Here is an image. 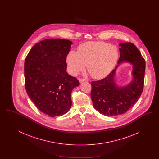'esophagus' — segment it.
Instances as JSON below:
<instances>
[{
  "mask_svg": "<svg viewBox=\"0 0 159 159\" xmlns=\"http://www.w3.org/2000/svg\"><path fill=\"white\" fill-rule=\"evenodd\" d=\"M79 82H80V83H82V82H85V81H87V79H83V78H79Z\"/></svg>",
  "mask_w": 159,
  "mask_h": 159,
  "instance_id": "1",
  "label": "esophagus"
}]
</instances>
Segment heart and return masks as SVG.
<instances>
[{"label":"heart","instance_id":"obj_1","mask_svg":"<svg viewBox=\"0 0 159 159\" xmlns=\"http://www.w3.org/2000/svg\"><path fill=\"white\" fill-rule=\"evenodd\" d=\"M118 59L116 46L104 42L89 41L80 45L77 52L71 51L67 57L69 73L75 76L82 71L85 65L88 73L95 79L108 75Z\"/></svg>","mask_w":159,"mask_h":159}]
</instances>
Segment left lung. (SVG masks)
Masks as SVG:
<instances>
[{
  "label": "left lung",
  "instance_id": "obj_1",
  "mask_svg": "<svg viewBox=\"0 0 159 159\" xmlns=\"http://www.w3.org/2000/svg\"><path fill=\"white\" fill-rule=\"evenodd\" d=\"M120 46V56L118 64L126 61L133 65L132 82L126 87L116 86L114 79V69L105 78L91 82V97L93 107L107 116H117L126 113L139 98L144 88V58L134 43H121Z\"/></svg>",
  "mask_w": 159,
  "mask_h": 159
}]
</instances>
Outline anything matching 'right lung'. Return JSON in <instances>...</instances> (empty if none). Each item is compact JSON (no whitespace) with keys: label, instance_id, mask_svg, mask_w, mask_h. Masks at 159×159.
Returning <instances> with one entry per match:
<instances>
[{"label":"right lung","instance_id":"1","mask_svg":"<svg viewBox=\"0 0 159 159\" xmlns=\"http://www.w3.org/2000/svg\"><path fill=\"white\" fill-rule=\"evenodd\" d=\"M73 43L48 39L32 47L24 62L25 88L38 109L51 117L67 113L71 93L80 83L66 71V58Z\"/></svg>","mask_w":159,"mask_h":159}]
</instances>
